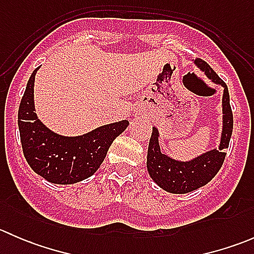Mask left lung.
Segmentation results:
<instances>
[{"instance_id":"left-lung-1","label":"left lung","mask_w":254,"mask_h":254,"mask_svg":"<svg viewBox=\"0 0 254 254\" xmlns=\"http://www.w3.org/2000/svg\"><path fill=\"white\" fill-rule=\"evenodd\" d=\"M196 66L211 79L214 83L220 84L224 88L222 93V131L219 148L206 151L203 155L190 161H178L161 152L158 136L160 132L155 127H152L150 143L147 150L148 175L156 184L163 190L172 194H186L193 191L209 183L224 163L226 152L224 148L229 147L230 139L234 129V115L230 106V94L226 83L217 76L205 61L196 59Z\"/></svg>"}]
</instances>
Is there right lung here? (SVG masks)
<instances>
[{
    "label": "right lung",
    "mask_w": 254,
    "mask_h": 254,
    "mask_svg": "<svg viewBox=\"0 0 254 254\" xmlns=\"http://www.w3.org/2000/svg\"><path fill=\"white\" fill-rule=\"evenodd\" d=\"M33 71L18 111L23 153L35 173L54 184H73L91 177L101 167L112 142L127 127L122 120L102 125L79 136H63L48 129L35 114Z\"/></svg>",
    "instance_id": "right-lung-1"
}]
</instances>
